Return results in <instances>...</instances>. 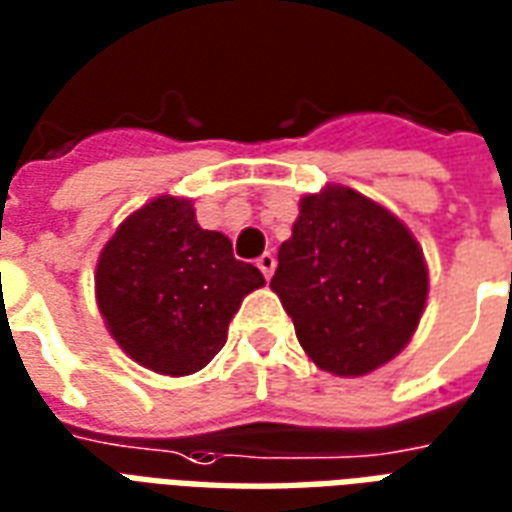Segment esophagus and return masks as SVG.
Here are the masks:
<instances>
[{"mask_svg":"<svg viewBox=\"0 0 512 512\" xmlns=\"http://www.w3.org/2000/svg\"><path fill=\"white\" fill-rule=\"evenodd\" d=\"M256 267H259L261 275H264V278L270 281L272 272H275V256H272V253H261L259 259H256Z\"/></svg>","mask_w":512,"mask_h":512,"instance_id":"obj_1","label":"esophagus"}]
</instances>
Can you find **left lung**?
<instances>
[{
  "label": "left lung",
  "instance_id": "1",
  "mask_svg": "<svg viewBox=\"0 0 512 512\" xmlns=\"http://www.w3.org/2000/svg\"><path fill=\"white\" fill-rule=\"evenodd\" d=\"M270 286L313 363L363 376L409 343L428 272L401 220L357 190L330 185L300 201Z\"/></svg>",
  "mask_w": 512,
  "mask_h": 512
}]
</instances>
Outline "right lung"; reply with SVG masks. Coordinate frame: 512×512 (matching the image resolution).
Masks as SVG:
<instances>
[{
  "instance_id": "1",
  "label": "right lung",
  "mask_w": 512,
  "mask_h": 512,
  "mask_svg": "<svg viewBox=\"0 0 512 512\" xmlns=\"http://www.w3.org/2000/svg\"><path fill=\"white\" fill-rule=\"evenodd\" d=\"M98 308L108 333L149 371L188 376L223 349L242 297L264 286L229 237L201 229L188 199L160 196L100 253Z\"/></svg>"
}]
</instances>
